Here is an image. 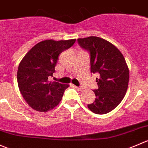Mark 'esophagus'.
<instances>
[{
	"label": "esophagus",
	"instance_id": "esophagus-1",
	"mask_svg": "<svg viewBox=\"0 0 148 148\" xmlns=\"http://www.w3.org/2000/svg\"><path fill=\"white\" fill-rule=\"evenodd\" d=\"M73 87L77 89V90H83V88L82 87H78V86H73Z\"/></svg>",
	"mask_w": 148,
	"mask_h": 148
}]
</instances>
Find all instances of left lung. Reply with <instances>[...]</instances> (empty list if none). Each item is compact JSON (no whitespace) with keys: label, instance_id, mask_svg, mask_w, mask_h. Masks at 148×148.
<instances>
[{"label":"left lung","instance_id":"left-lung-1","mask_svg":"<svg viewBox=\"0 0 148 148\" xmlns=\"http://www.w3.org/2000/svg\"><path fill=\"white\" fill-rule=\"evenodd\" d=\"M77 42L90 53V72L99 75V88L93 90L96 98L88 108L97 114L109 113L121 103L128 88L130 73L125 59L114 45L102 38H80Z\"/></svg>","mask_w":148,"mask_h":148}]
</instances>
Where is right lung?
<instances>
[{"instance_id": "1", "label": "right lung", "mask_w": 148, "mask_h": 148, "mask_svg": "<svg viewBox=\"0 0 148 148\" xmlns=\"http://www.w3.org/2000/svg\"><path fill=\"white\" fill-rule=\"evenodd\" d=\"M75 39L42 41L33 47L18 65L17 81L26 103L37 112H47L59 104L69 85L50 82L60 54L74 45Z\"/></svg>"}]
</instances>
